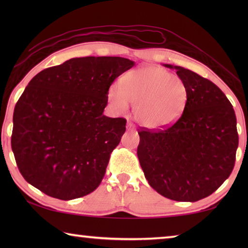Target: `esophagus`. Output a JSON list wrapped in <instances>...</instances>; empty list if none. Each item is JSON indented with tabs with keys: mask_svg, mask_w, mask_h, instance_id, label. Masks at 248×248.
<instances>
[{
	"mask_svg": "<svg viewBox=\"0 0 248 248\" xmlns=\"http://www.w3.org/2000/svg\"><path fill=\"white\" fill-rule=\"evenodd\" d=\"M127 130H128V131H134V130H136V128H134V125L132 124L129 123L127 124Z\"/></svg>",
	"mask_w": 248,
	"mask_h": 248,
	"instance_id": "obj_1",
	"label": "esophagus"
}]
</instances>
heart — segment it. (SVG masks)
I'll list each match as a JSON object with an SVG mask.
<instances>
[{"instance_id": "b5f03b06", "label": "heart", "mask_w": 248, "mask_h": 248, "mask_svg": "<svg viewBox=\"0 0 248 248\" xmlns=\"http://www.w3.org/2000/svg\"><path fill=\"white\" fill-rule=\"evenodd\" d=\"M187 87L179 78L159 66L146 65L125 73L120 86H109L107 97L116 110L124 112L134 105V118L151 129L166 127L183 114Z\"/></svg>"}]
</instances>
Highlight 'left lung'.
<instances>
[{"mask_svg": "<svg viewBox=\"0 0 248 248\" xmlns=\"http://www.w3.org/2000/svg\"><path fill=\"white\" fill-rule=\"evenodd\" d=\"M187 87L183 115L170 127L138 131V157L150 186L176 201L195 202L213 194L235 164L238 146L232 104L215 83L182 66Z\"/></svg>", "mask_w": 248, "mask_h": 248, "instance_id": "1", "label": "left lung"}]
</instances>
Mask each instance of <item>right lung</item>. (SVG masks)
I'll use <instances>...</instances> for the list:
<instances>
[{
  "label": "right lung",
  "mask_w": 248,
  "mask_h": 248,
  "mask_svg": "<svg viewBox=\"0 0 248 248\" xmlns=\"http://www.w3.org/2000/svg\"><path fill=\"white\" fill-rule=\"evenodd\" d=\"M134 62L73 58L28 83L13 115L12 150L27 183L53 198H81L99 186L124 118L105 116L107 92Z\"/></svg>",
  "instance_id": "add662e5"
}]
</instances>
